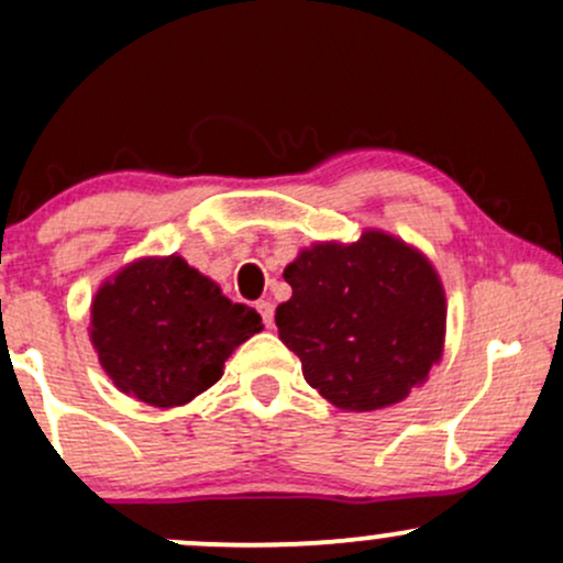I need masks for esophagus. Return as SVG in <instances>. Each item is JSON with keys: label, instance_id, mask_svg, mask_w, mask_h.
I'll list each match as a JSON object with an SVG mask.
<instances>
[{"label": "esophagus", "instance_id": "obj_1", "mask_svg": "<svg viewBox=\"0 0 563 563\" xmlns=\"http://www.w3.org/2000/svg\"><path fill=\"white\" fill-rule=\"evenodd\" d=\"M256 310H258V316H262L264 327L272 329V323H275V307H272V301L262 299V301H258V305H256Z\"/></svg>", "mask_w": 563, "mask_h": 563}]
</instances>
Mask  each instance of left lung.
<instances>
[{"mask_svg": "<svg viewBox=\"0 0 563 563\" xmlns=\"http://www.w3.org/2000/svg\"><path fill=\"white\" fill-rule=\"evenodd\" d=\"M291 299L275 323L305 380L347 412L399 405L445 347L448 301L434 264L399 236L316 242L283 269Z\"/></svg>", "mask_w": 563, "mask_h": 563, "instance_id": "obj_1", "label": "left lung"}]
</instances>
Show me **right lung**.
<instances>
[{"instance_id":"add662e5","label":"right lung","mask_w":563,"mask_h":563,"mask_svg":"<svg viewBox=\"0 0 563 563\" xmlns=\"http://www.w3.org/2000/svg\"><path fill=\"white\" fill-rule=\"evenodd\" d=\"M264 329L183 256H142L91 299V345L112 386L151 407L188 405L216 386L223 361Z\"/></svg>"}]
</instances>
